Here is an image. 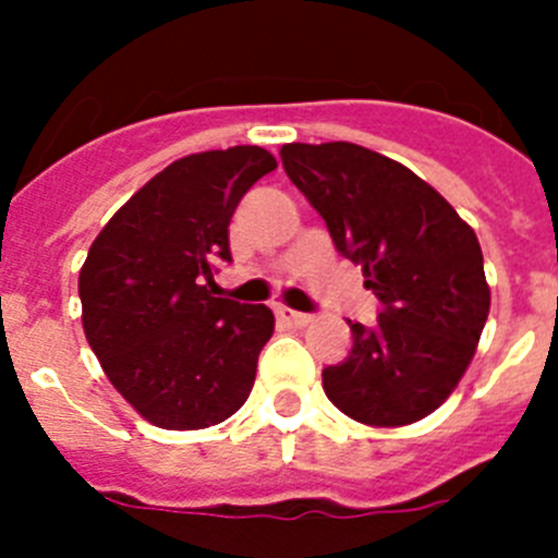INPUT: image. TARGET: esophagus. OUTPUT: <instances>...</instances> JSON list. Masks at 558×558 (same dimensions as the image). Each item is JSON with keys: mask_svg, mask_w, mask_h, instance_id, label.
Returning a JSON list of instances; mask_svg holds the SVG:
<instances>
[{"mask_svg": "<svg viewBox=\"0 0 558 558\" xmlns=\"http://www.w3.org/2000/svg\"><path fill=\"white\" fill-rule=\"evenodd\" d=\"M276 318L282 324H290V327H307L310 315L307 313H295L290 307H276Z\"/></svg>", "mask_w": 558, "mask_h": 558, "instance_id": "34e87169", "label": "esophagus"}]
</instances>
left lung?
I'll list each match as a JSON object with an SVG mask.
<instances>
[{"instance_id":"1","label":"left lung","mask_w":558,"mask_h":558,"mask_svg":"<svg viewBox=\"0 0 558 558\" xmlns=\"http://www.w3.org/2000/svg\"><path fill=\"white\" fill-rule=\"evenodd\" d=\"M284 172L327 220L335 248L383 304L352 327V352L324 368V393L368 427H405L456 391L489 318L475 231L427 181L352 142L282 150Z\"/></svg>"}]
</instances>
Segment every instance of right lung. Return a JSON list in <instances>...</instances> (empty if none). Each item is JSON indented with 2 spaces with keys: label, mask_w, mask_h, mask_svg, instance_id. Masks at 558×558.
<instances>
[{
  "label": "right lung",
  "mask_w": 558,
  "mask_h": 558,
  "mask_svg": "<svg viewBox=\"0 0 558 558\" xmlns=\"http://www.w3.org/2000/svg\"><path fill=\"white\" fill-rule=\"evenodd\" d=\"M276 170L265 147L192 153L113 211L77 279L83 332L111 386L145 422L204 430L243 408L274 335L265 304L209 290L231 263L229 223L256 181Z\"/></svg>",
  "instance_id": "obj_1"
}]
</instances>
